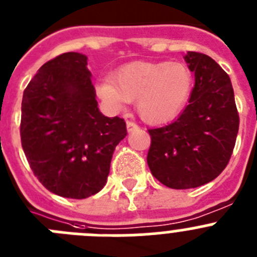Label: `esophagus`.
Here are the masks:
<instances>
[{
  "mask_svg": "<svg viewBox=\"0 0 257 257\" xmlns=\"http://www.w3.org/2000/svg\"><path fill=\"white\" fill-rule=\"evenodd\" d=\"M126 126H127V131H128V133H131V131H134V130H136V128H138V124L135 123V122H133V121H127L126 122Z\"/></svg>",
  "mask_w": 257,
  "mask_h": 257,
  "instance_id": "34e87169",
  "label": "esophagus"
}]
</instances>
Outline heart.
<instances>
[{"label":"heart","instance_id":"heart-1","mask_svg":"<svg viewBox=\"0 0 257 257\" xmlns=\"http://www.w3.org/2000/svg\"><path fill=\"white\" fill-rule=\"evenodd\" d=\"M192 90V73L180 63L136 61L101 82L99 94L115 105L136 101L143 121L163 123L180 112Z\"/></svg>","mask_w":257,"mask_h":257}]
</instances>
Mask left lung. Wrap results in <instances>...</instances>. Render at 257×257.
Returning a JSON list of instances; mask_svg holds the SVG:
<instances>
[{
  "mask_svg": "<svg viewBox=\"0 0 257 257\" xmlns=\"http://www.w3.org/2000/svg\"><path fill=\"white\" fill-rule=\"evenodd\" d=\"M184 59L196 79L189 104L178 119L148 130L149 169L171 189L197 188L217 178L230 160L239 127L228 74L201 52L189 51Z\"/></svg>",
  "mask_w": 257,
  "mask_h": 257,
  "instance_id": "8db88e82",
  "label": "left lung"
}]
</instances>
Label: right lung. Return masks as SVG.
Here are the masks:
<instances>
[{"instance_id": "obj_1", "label": "right lung", "mask_w": 257, "mask_h": 257, "mask_svg": "<svg viewBox=\"0 0 257 257\" xmlns=\"http://www.w3.org/2000/svg\"><path fill=\"white\" fill-rule=\"evenodd\" d=\"M126 122L97 108L87 56L65 52L45 63L24 90L20 138L40 183L54 194L83 199L106 183Z\"/></svg>"}]
</instances>
